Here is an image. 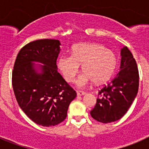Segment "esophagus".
<instances>
[{
  "label": "esophagus",
  "instance_id": "obj_1",
  "mask_svg": "<svg viewBox=\"0 0 149 149\" xmlns=\"http://www.w3.org/2000/svg\"><path fill=\"white\" fill-rule=\"evenodd\" d=\"M84 94H85V93H84V92H83V91H77V96H82V95H84Z\"/></svg>",
  "mask_w": 149,
  "mask_h": 149
}]
</instances>
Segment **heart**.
I'll list each match as a JSON object with an SVG mask.
<instances>
[{
    "label": "heart",
    "mask_w": 149,
    "mask_h": 149,
    "mask_svg": "<svg viewBox=\"0 0 149 149\" xmlns=\"http://www.w3.org/2000/svg\"><path fill=\"white\" fill-rule=\"evenodd\" d=\"M82 65L84 72L77 81L79 88H84L92 80L95 84L107 81L116 65L114 53L104 46L95 43H80L72 48L71 55L60 56L57 65L68 83L74 82Z\"/></svg>",
    "instance_id": "1"
}]
</instances>
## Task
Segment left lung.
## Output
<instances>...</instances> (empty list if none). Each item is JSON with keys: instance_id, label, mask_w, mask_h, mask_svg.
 Here are the masks:
<instances>
[{"instance_id": "obj_1", "label": "left lung", "mask_w": 149, "mask_h": 149, "mask_svg": "<svg viewBox=\"0 0 149 149\" xmlns=\"http://www.w3.org/2000/svg\"><path fill=\"white\" fill-rule=\"evenodd\" d=\"M120 70L116 77L98 90L95 106L90 111L93 119L102 123L119 120L127 113L139 89V70L127 47L121 51Z\"/></svg>"}]
</instances>
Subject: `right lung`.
<instances>
[{
    "label": "right lung",
    "mask_w": 149,
    "mask_h": 149,
    "mask_svg": "<svg viewBox=\"0 0 149 149\" xmlns=\"http://www.w3.org/2000/svg\"><path fill=\"white\" fill-rule=\"evenodd\" d=\"M60 42L56 39L30 42L19 51L12 72V84L18 105L33 122L44 127L61 123L67 116L75 90L57 72ZM45 64L36 73L31 62Z\"/></svg>",
    "instance_id": "right-lung-1"
}]
</instances>
